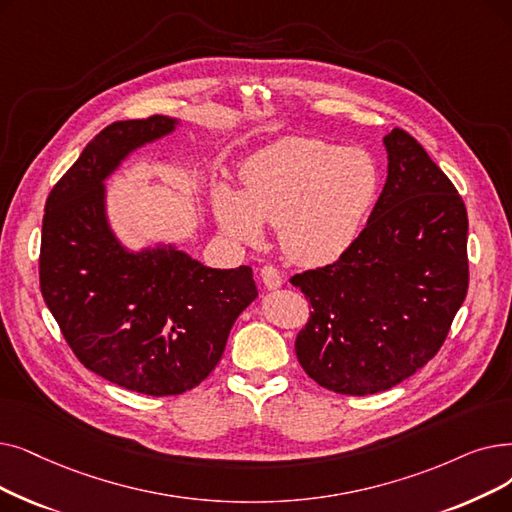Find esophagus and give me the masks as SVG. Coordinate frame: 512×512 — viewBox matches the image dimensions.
I'll return each instance as SVG.
<instances>
[{"mask_svg":"<svg viewBox=\"0 0 512 512\" xmlns=\"http://www.w3.org/2000/svg\"><path fill=\"white\" fill-rule=\"evenodd\" d=\"M259 276H261L265 288H270V291L282 284V274L278 268H274V265H263V268L259 270Z\"/></svg>","mask_w":512,"mask_h":512,"instance_id":"34e87169","label":"esophagus"}]
</instances>
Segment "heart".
Returning <instances> with one entry per match:
<instances>
[{"label": "heart", "instance_id": "heart-1", "mask_svg": "<svg viewBox=\"0 0 512 512\" xmlns=\"http://www.w3.org/2000/svg\"><path fill=\"white\" fill-rule=\"evenodd\" d=\"M381 175L372 157L311 138H291L259 152L242 169V190L215 194L219 226L242 244H257L263 224L278 226L284 253L303 265L328 263L358 238Z\"/></svg>", "mask_w": 512, "mask_h": 512}]
</instances>
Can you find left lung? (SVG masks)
Returning <instances> with one entry per match:
<instances>
[{"label": "left lung", "mask_w": 512, "mask_h": 512, "mask_svg": "<svg viewBox=\"0 0 512 512\" xmlns=\"http://www.w3.org/2000/svg\"><path fill=\"white\" fill-rule=\"evenodd\" d=\"M385 146L387 184L366 228L337 261L291 278L311 309L297 360L341 395L387 391L433 360L469 291L462 196L406 129Z\"/></svg>", "instance_id": "8db88e82"}]
</instances>
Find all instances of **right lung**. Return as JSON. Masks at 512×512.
Returning <instances> with one entry per match:
<instances>
[{
    "mask_svg": "<svg viewBox=\"0 0 512 512\" xmlns=\"http://www.w3.org/2000/svg\"><path fill=\"white\" fill-rule=\"evenodd\" d=\"M173 125L163 115L115 121L90 140L48 196L39 251L43 301L77 360L154 397L201 385L257 297L249 265L211 270L175 249L133 255L108 230L102 180Z\"/></svg>",
    "mask_w": 512,
    "mask_h": 512,
    "instance_id": "add662e5",
    "label": "right lung"
}]
</instances>
